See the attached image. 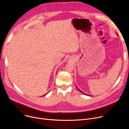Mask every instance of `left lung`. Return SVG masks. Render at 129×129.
<instances>
[{
  "instance_id": "1",
  "label": "left lung",
  "mask_w": 129,
  "mask_h": 129,
  "mask_svg": "<svg viewBox=\"0 0 129 129\" xmlns=\"http://www.w3.org/2000/svg\"><path fill=\"white\" fill-rule=\"evenodd\" d=\"M76 87H77V86H76ZM77 89H78V90H79V91H80V92H82V93H84V94H86V95H87V96H90V95H89V94H86V93H84V92H83V91H81V90H80V89H78V88H77Z\"/></svg>"
}]
</instances>
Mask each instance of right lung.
I'll list each match as a JSON object with an SVG mask.
<instances>
[{
	"instance_id": "1",
	"label": "right lung",
	"mask_w": 129,
	"mask_h": 129,
	"mask_svg": "<svg viewBox=\"0 0 129 129\" xmlns=\"http://www.w3.org/2000/svg\"><path fill=\"white\" fill-rule=\"evenodd\" d=\"M47 93H46V94H47ZM46 94H44V95H43V96H45V95H46Z\"/></svg>"
}]
</instances>
